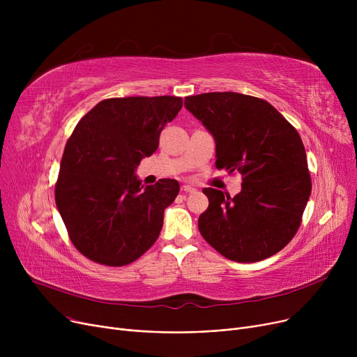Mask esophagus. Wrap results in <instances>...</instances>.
Segmentation results:
<instances>
[{"label": "esophagus", "instance_id": "34e87169", "mask_svg": "<svg viewBox=\"0 0 357 357\" xmlns=\"http://www.w3.org/2000/svg\"><path fill=\"white\" fill-rule=\"evenodd\" d=\"M182 192L192 194V192H195V188H194V186H191V185H183L182 186Z\"/></svg>", "mask_w": 357, "mask_h": 357}]
</instances>
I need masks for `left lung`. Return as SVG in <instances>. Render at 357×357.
<instances>
[{"label":"left lung","instance_id":"left-lung-1","mask_svg":"<svg viewBox=\"0 0 357 357\" xmlns=\"http://www.w3.org/2000/svg\"><path fill=\"white\" fill-rule=\"evenodd\" d=\"M185 107L215 140V166L243 178L236 197L205 188L199 215L205 241L240 264L268 259L295 236L311 195L305 149L298 131L268 101L238 92H207Z\"/></svg>","mask_w":357,"mask_h":357}]
</instances>
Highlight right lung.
<instances>
[{
  "label": "right lung",
  "instance_id": "obj_1",
  "mask_svg": "<svg viewBox=\"0 0 357 357\" xmlns=\"http://www.w3.org/2000/svg\"><path fill=\"white\" fill-rule=\"evenodd\" d=\"M182 98L126 97L98 102L69 137L54 188L56 207L84 256L124 266L158 240L163 213L178 192L175 179L142 185L136 169L152 156Z\"/></svg>",
  "mask_w": 357,
  "mask_h": 357
}]
</instances>
